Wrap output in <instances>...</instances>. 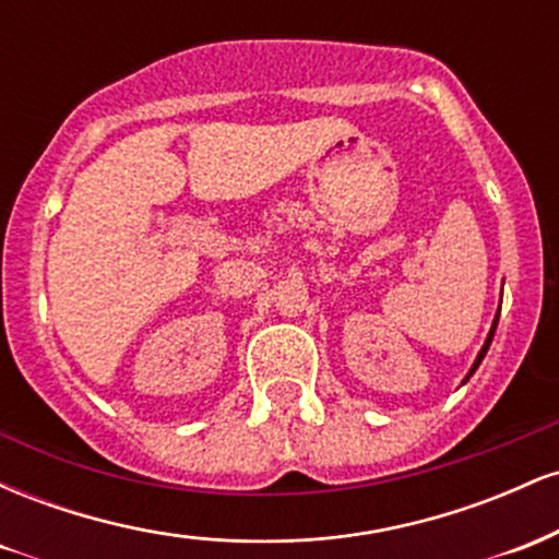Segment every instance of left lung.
Segmentation results:
<instances>
[{"label":"left lung","mask_w":559,"mask_h":559,"mask_svg":"<svg viewBox=\"0 0 559 559\" xmlns=\"http://www.w3.org/2000/svg\"><path fill=\"white\" fill-rule=\"evenodd\" d=\"M499 307H502V305H499ZM497 323H499V312H497V318H493V323H491V331H489V336H486V342H484V346H480V352H478L476 362H473L471 373H467V376H465V381H467V378H471L473 373H476V370H478V365H480V360H484V357H486V352H489V346H491V338H493V331H497ZM465 381H463V383H465Z\"/></svg>","instance_id":"obj_1"}]
</instances>
